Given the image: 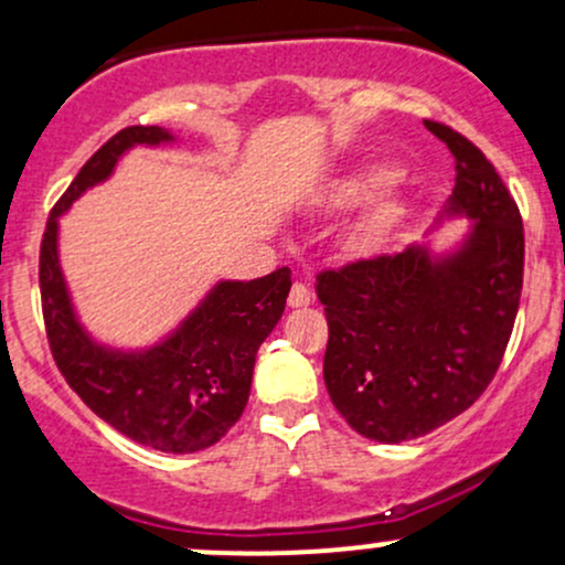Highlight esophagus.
I'll return each instance as SVG.
<instances>
[{
    "mask_svg": "<svg viewBox=\"0 0 565 565\" xmlns=\"http://www.w3.org/2000/svg\"><path fill=\"white\" fill-rule=\"evenodd\" d=\"M313 302V292L308 284L295 281L292 289H289V306L292 308H302V306H311Z\"/></svg>",
    "mask_w": 565,
    "mask_h": 565,
    "instance_id": "obj_1",
    "label": "esophagus"
}]
</instances>
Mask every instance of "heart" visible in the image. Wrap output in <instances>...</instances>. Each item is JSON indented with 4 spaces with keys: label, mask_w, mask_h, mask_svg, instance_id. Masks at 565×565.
<instances>
[{
    "label": "heart",
    "mask_w": 565,
    "mask_h": 565,
    "mask_svg": "<svg viewBox=\"0 0 565 565\" xmlns=\"http://www.w3.org/2000/svg\"><path fill=\"white\" fill-rule=\"evenodd\" d=\"M353 195H359V192H356V190H349V192H345V195H343V201H351Z\"/></svg>",
    "instance_id": "b5f03b06"
}]
</instances>
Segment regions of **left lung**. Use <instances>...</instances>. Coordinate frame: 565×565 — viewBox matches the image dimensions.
I'll return each instance as SVG.
<instances>
[{"label":"left lung","mask_w":565,"mask_h":565,"mask_svg":"<svg viewBox=\"0 0 565 565\" xmlns=\"http://www.w3.org/2000/svg\"><path fill=\"white\" fill-rule=\"evenodd\" d=\"M426 128L456 158L445 214L472 220L463 244L407 246L316 276L330 324L327 392L375 443L424 437L475 405L504 359L523 289V220L507 184L467 136Z\"/></svg>","instance_id":"left-lung-1"}]
</instances>
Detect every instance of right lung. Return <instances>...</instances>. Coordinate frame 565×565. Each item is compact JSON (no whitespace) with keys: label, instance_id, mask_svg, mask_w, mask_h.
<instances>
[{"label":"right lung","instance_id":"obj_1","mask_svg":"<svg viewBox=\"0 0 565 565\" xmlns=\"http://www.w3.org/2000/svg\"><path fill=\"white\" fill-rule=\"evenodd\" d=\"M169 141L173 136L166 128H122L79 169L47 216L40 292L53 359L79 399L134 443L160 454H195L220 443L244 413L257 349L281 319L292 270L278 268L254 281H220L163 343L115 351L83 330L58 263V216L85 190L104 182L122 152Z\"/></svg>","mask_w":565,"mask_h":565}]
</instances>
